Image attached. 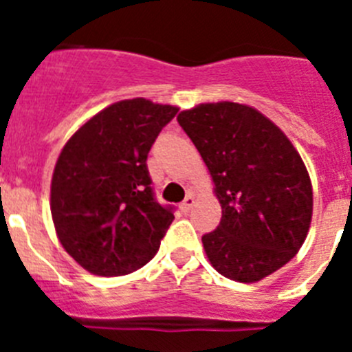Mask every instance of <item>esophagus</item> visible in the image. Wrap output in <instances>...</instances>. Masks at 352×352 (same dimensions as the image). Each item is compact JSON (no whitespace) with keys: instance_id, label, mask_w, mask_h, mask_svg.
Masks as SVG:
<instances>
[{"instance_id":"34e87169","label":"esophagus","mask_w":352,"mask_h":352,"mask_svg":"<svg viewBox=\"0 0 352 352\" xmlns=\"http://www.w3.org/2000/svg\"><path fill=\"white\" fill-rule=\"evenodd\" d=\"M194 197H192V195H186L185 199H183V203L179 204V210L183 211V213H188V211H190V208L194 206Z\"/></svg>"}]
</instances>
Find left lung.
<instances>
[{
    "label": "left lung",
    "instance_id": "1",
    "mask_svg": "<svg viewBox=\"0 0 352 352\" xmlns=\"http://www.w3.org/2000/svg\"><path fill=\"white\" fill-rule=\"evenodd\" d=\"M178 123L211 173L222 220L203 236L220 275L257 282L287 264L312 220V185L285 133L266 116L234 102L201 104Z\"/></svg>",
    "mask_w": 352,
    "mask_h": 352
}]
</instances>
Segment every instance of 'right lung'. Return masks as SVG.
Masks as SVG:
<instances>
[{
    "instance_id": "right-lung-1",
    "label": "right lung",
    "mask_w": 352,
    "mask_h": 352,
    "mask_svg": "<svg viewBox=\"0 0 352 352\" xmlns=\"http://www.w3.org/2000/svg\"><path fill=\"white\" fill-rule=\"evenodd\" d=\"M178 109L146 98L109 105L65 144L51 213L65 250L84 270L120 276L142 268L174 220L155 199L148 153Z\"/></svg>"
}]
</instances>
